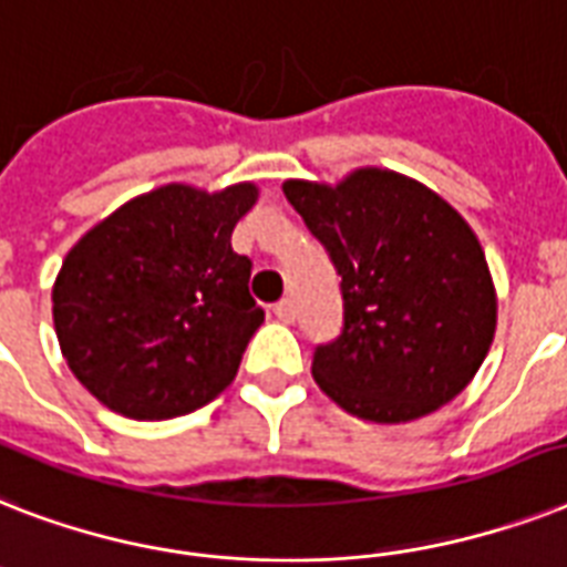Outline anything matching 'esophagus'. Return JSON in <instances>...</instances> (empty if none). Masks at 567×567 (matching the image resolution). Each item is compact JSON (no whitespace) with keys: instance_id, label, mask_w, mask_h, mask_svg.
Wrapping results in <instances>:
<instances>
[{"instance_id":"34e87169","label":"esophagus","mask_w":567,"mask_h":567,"mask_svg":"<svg viewBox=\"0 0 567 567\" xmlns=\"http://www.w3.org/2000/svg\"><path fill=\"white\" fill-rule=\"evenodd\" d=\"M275 316H278L284 324L296 321V305H292V298H284V301H278V305H275Z\"/></svg>"}]
</instances>
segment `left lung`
I'll use <instances>...</instances> for the list:
<instances>
[{
	"mask_svg": "<svg viewBox=\"0 0 567 567\" xmlns=\"http://www.w3.org/2000/svg\"><path fill=\"white\" fill-rule=\"evenodd\" d=\"M284 193L342 275V337L312 354L321 392L374 424L454 401L497 324L495 280L468 221L421 181L380 166L337 184L289 178Z\"/></svg>",
	"mask_w": 567,
	"mask_h": 567,
	"instance_id": "left-lung-1",
	"label": "left lung"
}]
</instances>
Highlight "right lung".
<instances>
[{
    "instance_id": "add662e5",
    "label": "right lung",
    "mask_w": 567,
    "mask_h": 567,
    "mask_svg": "<svg viewBox=\"0 0 567 567\" xmlns=\"http://www.w3.org/2000/svg\"><path fill=\"white\" fill-rule=\"evenodd\" d=\"M260 189L239 181L131 198L63 257L52 287L61 354L79 383L125 419H178L237 378L262 310L251 260L230 248Z\"/></svg>"
}]
</instances>
